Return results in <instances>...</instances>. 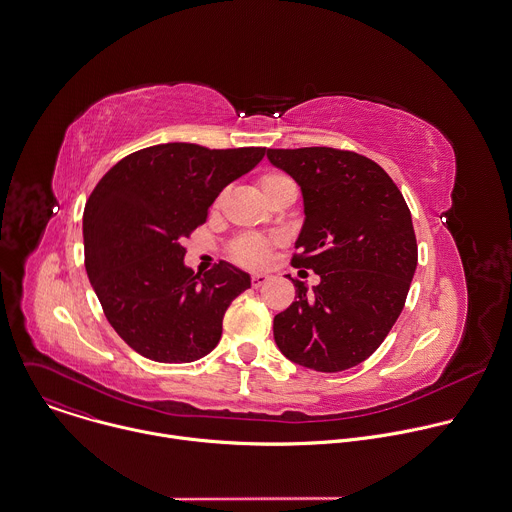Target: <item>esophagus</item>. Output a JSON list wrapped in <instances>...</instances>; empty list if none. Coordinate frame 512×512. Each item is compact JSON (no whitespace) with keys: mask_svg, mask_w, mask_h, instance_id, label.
I'll return each mask as SVG.
<instances>
[{"mask_svg":"<svg viewBox=\"0 0 512 512\" xmlns=\"http://www.w3.org/2000/svg\"><path fill=\"white\" fill-rule=\"evenodd\" d=\"M267 281H269V275H265V273H257V275L251 277V285H253L255 289H257V287H263Z\"/></svg>","mask_w":512,"mask_h":512,"instance_id":"1","label":"esophagus"}]
</instances>
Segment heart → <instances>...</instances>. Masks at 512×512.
Here are the masks:
<instances>
[{
  "mask_svg": "<svg viewBox=\"0 0 512 512\" xmlns=\"http://www.w3.org/2000/svg\"><path fill=\"white\" fill-rule=\"evenodd\" d=\"M259 189L267 203L281 193H289V191L297 193L295 183L283 173H265L259 179ZM231 253H233V259L245 267H261L269 257V243L261 237H241L233 245Z\"/></svg>",
  "mask_w": 512,
  "mask_h": 512,
  "instance_id": "obj_1",
  "label": "heart"
}]
</instances>
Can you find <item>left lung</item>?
<instances>
[{
    "instance_id": "1",
    "label": "left lung",
    "mask_w": 512,
    "mask_h": 512,
    "mask_svg": "<svg viewBox=\"0 0 512 512\" xmlns=\"http://www.w3.org/2000/svg\"><path fill=\"white\" fill-rule=\"evenodd\" d=\"M267 159L301 187L305 221L293 267L295 301L275 315L273 337L293 363L339 373L363 363L399 319L417 269L411 211L381 165L333 147L267 149Z\"/></svg>"
}]
</instances>
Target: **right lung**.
I'll return each mask as SVG.
<instances>
[{
	"instance_id": "add662e5",
	"label": "right lung",
	"mask_w": 512,
	"mask_h": 512,
	"mask_svg": "<svg viewBox=\"0 0 512 512\" xmlns=\"http://www.w3.org/2000/svg\"><path fill=\"white\" fill-rule=\"evenodd\" d=\"M265 151L159 143L123 157L89 195L85 271L109 325L139 355L191 363L217 347L223 315L251 277L227 261L195 273L181 241Z\"/></svg>"
}]
</instances>
